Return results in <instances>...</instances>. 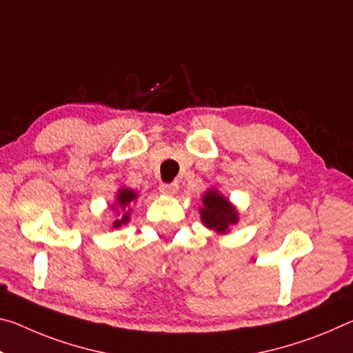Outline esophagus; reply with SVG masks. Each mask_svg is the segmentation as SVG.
Segmentation results:
<instances>
[{
    "label": "esophagus",
    "instance_id": "1",
    "mask_svg": "<svg viewBox=\"0 0 353 353\" xmlns=\"http://www.w3.org/2000/svg\"><path fill=\"white\" fill-rule=\"evenodd\" d=\"M177 190H179V183L177 182L160 183V193L168 194V196H172V194H176Z\"/></svg>",
    "mask_w": 353,
    "mask_h": 353
}]
</instances>
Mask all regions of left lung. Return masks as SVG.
Masks as SVG:
<instances>
[{
    "label": "left lung",
    "instance_id": "left-lung-1",
    "mask_svg": "<svg viewBox=\"0 0 353 353\" xmlns=\"http://www.w3.org/2000/svg\"><path fill=\"white\" fill-rule=\"evenodd\" d=\"M204 207L201 209V220L209 229L216 232H226L228 228L237 223V212L228 203L226 198L218 194L216 190L207 192L203 198Z\"/></svg>",
    "mask_w": 353,
    "mask_h": 353
}]
</instances>
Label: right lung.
<instances>
[{"label":"right lung","mask_w":353,"mask_h":353,"mask_svg":"<svg viewBox=\"0 0 353 353\" xmlns=\"http://www.w3.org/2000/svg\"><path fill=\"white\" fill-rule=\"evenodd\" d=\"M135 198H137V193L135 192L124 188V190H121L119 193H117V204H119L122 209H125V207L130 204ZM127 221H128V212H127V214L122 215V218H119V220H114L113 226L114 228H119L121 225H125Z\"/></svg>","instance_id":"obj_1"}]
</instances>
